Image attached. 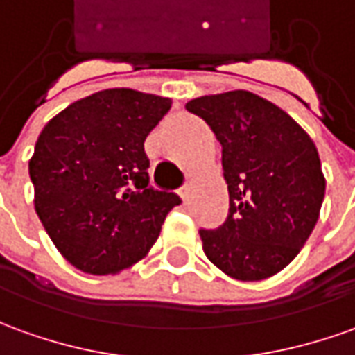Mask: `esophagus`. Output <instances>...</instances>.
I'll use <instances>...</instances> for the list:
<instances>
[{
    "label": "esophagus",
    "mask_w": 355,
    "mask_h": 355,
    "mask_svg": "<svg viewBox=\"0 0 355 355\" xmlns=\"http://www.w3.org/2000/svg\"><path fill=\"white\" fill-rule=\"evenodd\" d=\"M189 193H191V183H185L182 189H180V195L185 202L189 201Z\"/></svg>",
    "instance_id": "34e87169"
}]
</instances>
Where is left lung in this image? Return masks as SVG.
<instances>
[{
  "instance_id": "obj_1",
  "label": "left lung",
  "mask_w": 355,
  "mask_h": 355,
  "mask_svg": "<svg viewBox=\"0 0 355 355\" xmlns=\"http://www.w3.org/2000/svg\"><path fill=\"white\" fill-rule=\"evenodd\" d=\"M222 145L230 209L216 230H199L202 251L232 278L276 275L304 248L319 220L324 175L311 137L284 110L248 90L185 104Z\"/></svg>"
}]
</instances>
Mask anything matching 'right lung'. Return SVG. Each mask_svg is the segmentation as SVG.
Returning <instances> with one entry per match:
<instances>
[{
  "instance_id": "right-lung-1",
  "label": "right lung",
  "mask_w": 355,
  "mask_h": 355,
  "mask_svg": "<svg viewBox=\"0 0 355 355\" xmlns=\"http://www.w3.org/2000/svg\"><path fill=\"white\" fill-rule=\"evenodd\" d=\"M172 100L107 89L48 121L28 162L34 207L53 245L89 275H116L150 251L182 199L148 185L145 139Z\"/></svg>"
}]
</instances>
